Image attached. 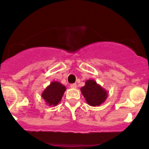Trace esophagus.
<instances>
[{
	"instance_id": "obj_1",
	"label": "esophagus",
	"mask_w": 149,
	"mask_h": 149,
	"mask_svg": "<svg viewBox=\"0 0 149 149\" xmlns=\"http://www.w3.org/2000/svg\"><path fill=\"white\" fill-rule=\"evenodd\" d=\"M71 88H73V89H76L77 88V85L76 83H73V84H71Z\"/></svg>"
}]
</instances>
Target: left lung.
Instances as JSON below:
<instances>
[{
	"label": "left lung",
	"mask_w": 149,
	"mask_h": 149,
	"mask_svg": "<svg viewBox=\"0 0 149 149\" xmlns=\"http://www.w3.org/2000/svg\"><path fill=\"white\" fill-rule=\"evenodd\" d=\"M80 91L87 103L92 107L100 106L108 97L107 90L94 80H87L85 85L80 88Z\"/></svg>",
	"instance_id": "obj_1"
}]
</instances>
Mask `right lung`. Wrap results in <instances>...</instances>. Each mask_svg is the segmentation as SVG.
Masks as SVG:
<instances>
[{"instance_id":"add662e5","label":"right lung","mask_w":149,"mask_h":149,"mask_svg":"<svg viewBox=\"0 0 149 149\" xmlns=\"http://www.w3.org/2000/svg\"><path fill=\"white\" fill-rule=\"evenodd\" d=\"M66 88L59 82L53 81L42 92L41 97L48 106L55 107L61 102Z\"/></svg>"}]
</instances>
